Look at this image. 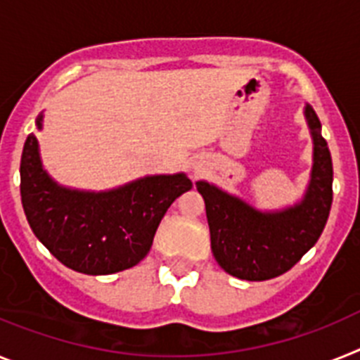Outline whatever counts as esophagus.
Returning <instances> with one entry per match:
<instances>
[{"label":"esophagus","instance_id":"esophagus-1","mask_svg":"<svg viewBox=\"0 0 360 360\" xmlns=\"http://www.w3.org/2000/svg\"><path fill=\"white\" fill-rule=\"evenodd\" d=\"M192 168H194V170H195V172H198V170H199V168H201V166H199V162H194V165H192Z\"/></svg>","mask_w":360,"mask_h":360}]
</instances>
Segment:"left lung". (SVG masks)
Instances as JSON below:
<instances>
[{"label":"left lung","instance_id":"1","mask_svg":"<svg viewBox=\"0 0 360 360\" xmlns=\"http://www.w3.org/2000/svg\"><path fill=\"white\" fill-rule=\"evenodd\" d=\"M304 117L313 141V166L306 192L295 205L259 210L208 181L195 183L205 199L214 258L232 276L249 282L280 276L324 231L333 201V165L320 120L309 104Z\"/></svg>","mask_w":360,"mask_h":360}]
</instances>
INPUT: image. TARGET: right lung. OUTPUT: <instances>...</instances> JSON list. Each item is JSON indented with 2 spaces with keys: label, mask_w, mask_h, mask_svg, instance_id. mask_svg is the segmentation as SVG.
<instances>
[{
  "label": "right lung",
  "mask_w": 360,
  "mask_h": 360,
  "mask_svg": "<svg viewBox=\"0 0 360 360\" xmlns=\"http://www.w3.org/2000/svg\"><path fill=\"white\" fill-rule=\"evenodd\" d=\"M36 128H44V113ZM20 177L34 236L65 267L93 276L137 265L152 249L168 207L192 188L185 172L144 175L101 192L63 186L44 168L34 134L23 146Z\"/></svg>",
  "instance_id": "1"
}]
</instances>
